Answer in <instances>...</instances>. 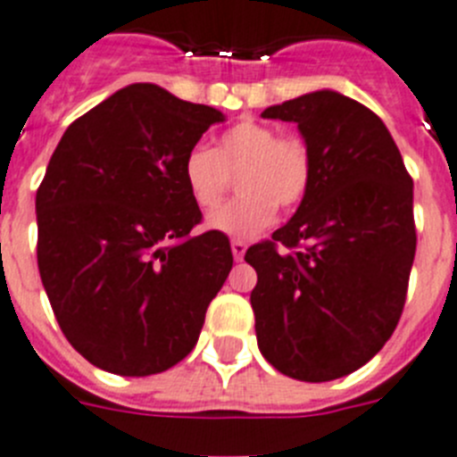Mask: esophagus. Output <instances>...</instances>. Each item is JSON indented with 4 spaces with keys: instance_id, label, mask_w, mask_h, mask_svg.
<instances>
[{
    "instance_id": "esophagus-1",
    "label": "esophagus",
    "mask_w": 457,
    "mask_h": 457,
    "mask_svg": "<svg viewBox=\"0 0 457 457\" xmlns=\"http://www.w3.org/2000/svg\"><path fill=\"white\" fill-rule=\"evenodd\" d=\"M245 248H248V245H245V241H241V238H234V241H232V254H234V259H237V262H241V259H244Z\"/></svg>"
}]
</instances>
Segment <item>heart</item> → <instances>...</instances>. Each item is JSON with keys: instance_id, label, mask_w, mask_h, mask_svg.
Segmentation results:
<instances>
[{"instance_id": "b5f03b06", "label": "heart", "mask_w": 457, "mask_h": 457, "mask_svg": "<svg viewBox=\"0 0 457 457\" xmlns=\"http://www.w3.org/2000/svg\"><path fill=\"white\" fill-rule=\"evenodd\" d=\"M238 172V195L209 219V228L237 238L264 232L278 207L291 212L310 193L314 157L298 134H279L278 127L253 118L234 122L216 145H193L184 154L182 182L200 212H213L229 191V175Z\"/></svg>"}]
</instances>
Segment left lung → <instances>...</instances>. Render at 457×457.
I'll return each mask as SVG.
<instances>
[{"instance_id": "obj_1", "label": "left lung", "mask_w": 457, "mask_h": 457, "mask_svg": "<svg viewBox=\"0 0 457 457\" xmlns=\"http://www.w3.org/2000/svg\"><path fill=\"white\" fill-rule=\"evenodd\" d=\"M310 143L314 182L294 219L250 245L259 351L285 376L364 367L396 330L417 250L412 178L380 118L335 90L269 106Z\"/></svg>"}]
</instances>
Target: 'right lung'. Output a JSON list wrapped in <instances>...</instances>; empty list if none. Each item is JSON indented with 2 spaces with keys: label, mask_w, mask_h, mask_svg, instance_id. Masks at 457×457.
<instances>
[{
  "label": "right lung",
  "mask_w": 457,
  "mask_h": 457,
  "mask_svg": "<svg viewBox=\"0 0 457 457\" xmlns=\"http://www.w3.org/2000/svg\"><path fill=\"white\" fill-rule=\"evenodd\" d=\"M223 113L131 84L77 118L36 193L38 270L65 339L90 364L152 376L198 344L232 269L225 234L182 182L184 154Z\"/></svg>",
  "instance_id": "1"
}]
</instances>
